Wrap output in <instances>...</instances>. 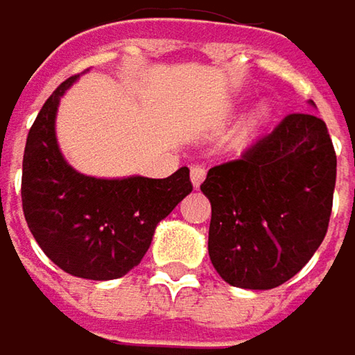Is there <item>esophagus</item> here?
Instances as JSON below:
<instances>
[{
	"label": "esophagus",
	"instance_id": "34e87169",
	"mask_svg": "<svg viewBox=\"0 0 355 355\" xmlns=\"http://www.w3.org/2000/svg\"><path fill=\"white\" fill-rule=\"evenodd\" d=\"M205 175H207V169H205L202 165H194V167H192V171H190V180H192L194 188H198V186L205 182Z\"/></svg>",
	"mask_w": 355,
	"mask_h": 355
}]
</instances>
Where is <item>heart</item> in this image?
I'll return each instance as SVG.
<instances>
[{
    "label": "heart",
    "mask_w": 355,
    "mask_h": 355,
    "mask_svg": "<svg viewBox=\"0 0 355 355\" xmlns=\"http://www.w3.org/2000/svg\"><path fill=\"white\" fill-rule=\"evenodd\" d=\"M272 113H275V109H272L270 103H259V105L244 117V121L238 125L236 142L246 144V142H250L254 136H259V132H261L263 128H266L268 121L272 119Z\"/></svg>",
    "instance_id": "1"
}]
</instances>
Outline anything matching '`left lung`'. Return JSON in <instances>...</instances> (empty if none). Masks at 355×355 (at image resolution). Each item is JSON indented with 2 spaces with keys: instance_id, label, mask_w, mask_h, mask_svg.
<instances>
[{
  "instance_id": "8db88e82",
  "label": "left lung",
  "mask_w": 355,
  "mask_h": 355,
  "mask_svg": "<svg viewBox=\"0 0 355 355\" xmlns=\"http://www.w3.org/2000/svg\"><path fill=\"white\" fill-rule=\"evenodd\" d=\"M314 105V103H312ZM337 157L314 113L287 115L242 159L209 169V257L234 287L272 289L291 279L324 240Z\"/></svg>"
}]
</instances>
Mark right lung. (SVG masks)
Listing matches in <instances>:
<instances>
[{
    "label": "right lung",
    "mask_w": 355,
    "mask_h": 355,
    "mask_svg": "<svg viewBox=\"0 0 355 355\" xmlns=\"http://www.w3.org/2000/svg\"><path fill=\"white\" fill-rule=\"evenodd\" d=\"M78 76L62 83L39 111L24 148L22 209L41 250L62 270L107 281L123 277L146 254L157 223L192 192L190 169L163 180L92 178L62 155L55 115Z\"/></svg>",
    "instance_id": "right-lung-1"
}]
</instances>
